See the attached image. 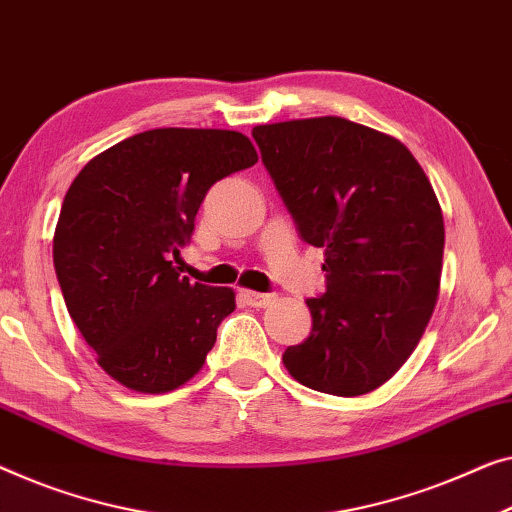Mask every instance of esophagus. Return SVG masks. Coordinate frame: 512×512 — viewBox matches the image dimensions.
Here are the masks:
<instances>
[{
  "label": "esophagus",
  "mask_w": 512,
  "mask_h": 512,
  "mask_svg": "<svg viewBox=\"0 0 512 512\" xmlns=\"http://www.w3.org/2000/svg\"><path fill=\"white\" fill-rule=\"evenodd\" d=\"M240 298L247 302L249 307H268L272 305L274 293H256V291H240Z\"/></svg>",
  "instance_id": "esophagus-1"
}]
</instances>
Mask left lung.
<instances>
[{
  "label": "left lung",
  "instance_id": "1",
  "mask_svg": "<svg viewBox=\"0 0 512 512\" xmlns=\"http://www.w3.org/2000/svg\"><path fill=\"white\" fill-rule=\"evenodd\" d=\"M251 136L298 235L325 249L311 335L284 365L325 395L372 392L418 346L439 295L446 231L432 184L399 140L342 117Z\"/></svg>",
  "mask_w": 512,
  "mask_h": 512
}]
</instances>
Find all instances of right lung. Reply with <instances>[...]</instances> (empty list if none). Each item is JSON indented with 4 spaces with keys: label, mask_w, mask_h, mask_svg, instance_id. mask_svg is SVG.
Wrapping results in <instances>:
<instances>
[{
    "label": "right lung",
    "mask_w": 512,
    "mask_h": 512,
    "mask_svg": "<svg viewBox=\"0 0 512 512\" xmlns=\"http://www.w3.org/2000/svg\"><path fill=\"white\" fill-rule=\"evenodd\" d=\"M256 161L238 131L152 129L73 180L55 228V272L73 323L115 381L157 395L203 367L235 293L189 281L173 258L212 184Z\"/></svg>",
    "instance_id": "obj_1"
}]
</instances>
